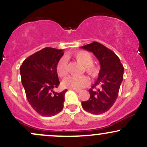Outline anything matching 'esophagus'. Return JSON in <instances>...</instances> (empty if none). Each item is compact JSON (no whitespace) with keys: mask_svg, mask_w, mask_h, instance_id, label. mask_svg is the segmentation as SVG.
<instances>
[{"mask_svg":"<svg viewBox=\"0 0 147 147\" xmlns=\"http://www.w3.org/2000/svg\"><path fill=\"white\" fill-rule=\"evenodd\" d=\"M72 90L75 91V92H77V93H78V92H80V90H75V89H72Z\"/></svg>","mask_w":147,"mask_h":147,"instance_id":"1","label":"esophagus"}]
</instances>
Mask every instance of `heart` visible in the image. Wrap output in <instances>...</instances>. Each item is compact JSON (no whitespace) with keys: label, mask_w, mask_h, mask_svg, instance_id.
I'll return each instance as SVG.
<instances>
[{"label":"heart","mask_w":147,"mask_h":147,"mask_svg":"<svg viewBox=\"0 0 147 147\" xmlns=\"http://www.w3.org/2000/svg\"><path fill=\"white\" fill-rule=\"evenodd\" d=\"M74 57L79 63L83 64L84 68L89 75L95 76L98 72V66L93 62V57L90 52L82 50L74 54ZM68 72V61L65 57H61L57 65V72L60 77H64ZM90 84V79L87 76H69L63 82L64 87L70 89L79 90L87 86Z\"/></svg>","instance_id":"heart-1"}]
</instances>
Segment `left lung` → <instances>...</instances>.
Listing matches in <instances>:
<instances>
[{
  "label": "left lung",
  "mask_w": 147,
  "mask_h": 147,
  "mask_svg": "<svg viewBox=\"0 0 147 147\" xmlns=\"http://www.w3.org/2000/svg\"><path fill=\"white\" fill-rule=\"evenodd\" d=\"M80 48L92 52L101 65L99 77L89 89L90 99L82 102V106L90 113L102 114L112 107L117 98L123 80L124 66L112 50L98 42H92ZM97 86L100 88L95 90Z\"/></svg>",
  "instance_id": "left-lung-1"
}]
</instances>
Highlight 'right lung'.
I'll use <instances>...</instances> for the list:
<instances>
[{"mask_svg": "<svg viewBox=\"0 0 147 147\" xmlns=\"http://www.w3.org/2000/svg\"><path fill=\"white\" fill-rule=\"evenodd\" d=\"M63 55V50L45 48L25 59L20 67L28 102L42 116H54L63 108L64 96L68 90L61 92L53 90L60 84L57 65Z\"/></svg>", "mask_w": 147, "mask_h": 147, "instance_id": "1", "label": "right lung"}]
</instances>
